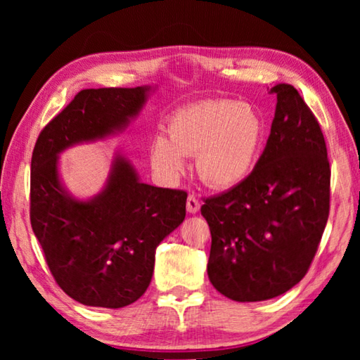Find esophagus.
<instances>
[{"label":"esophagus","mask_w":360,"mask_h":360,"mask_svg":"<svg viewBox=\"0 0 360 360\" xmlns=\"http://www.w3.org/2000/svg\"><path fill=\"white\" fill-rule=\"evenodd\" d=\"M186 208H187V212H191V214H195V212L200 211V202H198V198L195 197L193 193L188 195V197H187Z\"/></svg>","instance_id":"esophagus-1"}]
</instances>
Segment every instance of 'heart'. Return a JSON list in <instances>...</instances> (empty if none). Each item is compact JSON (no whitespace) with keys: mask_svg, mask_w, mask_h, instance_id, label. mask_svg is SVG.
<instances>
[{"mask_svg":"<svg viewBox=\"0 0 360 360\" xmlns=\"http://www.w3.org/2000/svg\"><path fill=\"white\" fill-rule=\"evenodd\" d=\"M168 136L150 139V165L167 178L186 168L195 155V169L206 186L229 188L252 172L265 138V125L254 106L236 100H203L169 115Z\"/></svg>","mask_w":360,"mask_h":360,"instance_id":"b5f03b06","label":"heart"}]
</instances>
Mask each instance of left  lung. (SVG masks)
Listing matches in <instances>:
<instances>
[{
	"label": "left lung",
	"mask_w": 360,
	"mask_h": 360,
	"mask_svg": "<svg viewBox=\"0 0 360 360\" xmlns=\"http://www.w3.org/2000/svg\"><path fill=\"white\" fill-rule=\"evenodd\" d=\"M276 95L264 152L240 184L206 198L208 278L235 302L270 300L307 275L324 233L330 167L318 120L289 84Z\"/></svg>",
	"instance_id": "left-lung-1"
}]
</instances>
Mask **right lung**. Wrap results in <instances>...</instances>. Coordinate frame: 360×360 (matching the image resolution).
Listing matches in <instances>:
<instances>
[{"mask_svg": "<svg viewBox=\"0 0 360 360\" xmlns=\"http://www.w3.org/2000/svg\"><path fill=\"white\" fill-rule=\"evenodd\" d=\"M155 90H81L34 146L32 229L57 284L87 307L117 309L144 294L157 246L184 221L187 193L146 184L115 150L101 191L79 198L65 186L60 155L125 131Z\"/></svg>", "mask_w": 360, "mask_h": 360, "instance_id": "obj_1", "label": "right lung"}]
</instances>
